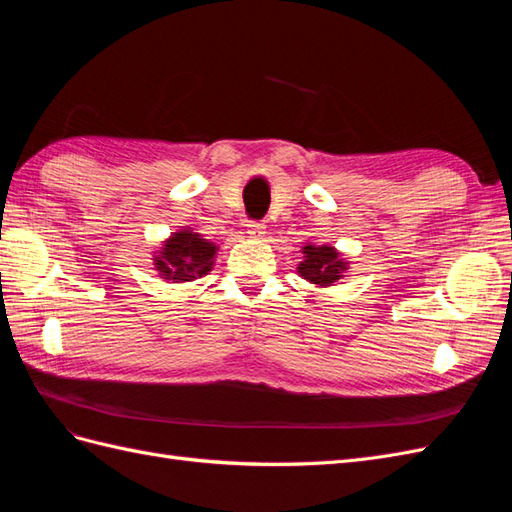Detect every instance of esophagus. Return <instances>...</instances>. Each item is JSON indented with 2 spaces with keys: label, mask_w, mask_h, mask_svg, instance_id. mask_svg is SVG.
<instances>
[{
  "label": "esophagus",
  "mask_w": 512,
  "mask_h": 512,
  "mask_svg": "<svg viewBox=\"0 0 512 512\" xmlns=\"http://www.w3.org/2000/svg\"><path fill=\"white\" fill-rule=\"evenodd\" d=\"M265 232H267L265 224H260V222L247 224V235H250L252 239H262V237H265Z\"/></svg>",
  "instance_id": "esophagus-1"
}]
</instances>
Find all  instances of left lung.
I'll return each mask as SVG.
<instances>
[{
	"mask_svg": "<svg viewBox=\"0 0 512 512\" xmlns=\"http://www.w3.org/2000/svg\"><path fill=\"white\" fill-rule=\"evenodd\" d=\"M303 260L297 265L299 277L314 288H331L339 280H344L346 271L350 269V260L339 252L337 247L324 243H305L301 247Z\"/></svg>",
	"mask_w": 512,
	"mask_h": 512,
	"instance_id": "obj_1",
	"label": "left lung"
}]
</instances>
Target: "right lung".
Here are the masks:
<instances>
[{
    "mask_svg": "<svg viewBox=\"0 0 512 512\" xmlns=\"http://www.w3.org/2000/svg\"><path fill=\"white\" fill-rule=\"evenodd\" d=\"M220 245L205 239L190 226H181L153 252V269L162 282L188 284L207 275L218 258Z\"/></svg>",
    "mask_w": 512,
    "mask_h": 512,
    "instance_id": "obj_1",
    "label": "right lung"
}]
</instances>
